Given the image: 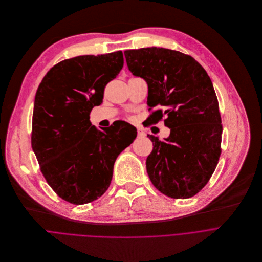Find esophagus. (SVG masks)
<instances>
[{
    "label": "esophagus",
    "mask_w": 262,
    "mask_h": 262,
    "mask_svg": "<svg viewBox=\"0 0 262 262\" xmlns=\"http://www.w3.org/2000/svg\"><path fill=\"white\" fill-rule=\"evenodd\" d=\"M137 134H138V136L139 137H142V136H144L145 134H144V132H143V129L142 128H137Z\"/></svg>",
    "instance_id": "esophagus-1"
}]
</instances>
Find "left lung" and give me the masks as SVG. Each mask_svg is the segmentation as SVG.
<instances>
[{"instance_id": "obj_1", "label": "left lung", "mask_w": 262, "mask_h": 262, "mask_svg": "<svg viewBox=\"0 0 262 262\" xmlns=\"http://www.w3.org/2000/svg\"><path fill=\"white\" fill-rule=\"evenodd\" d=\"M124 54L131 73L147 84V105L163 108L149 116V123L165 116L170 129L163 141L147 135L154 145L146 158L149 180L166 196L192 197L210 180L221 154V116L212 80L197 61L177 50L147 47Z\"/></svg>"}]
</instances>
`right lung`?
<instances>
[{
    "label": "right lung",
    "instance_id": "obj_1",
    "mask_svg": "<svg viewBox=\"0 0 262 262\" xmlns=\"http://www.w3.org/2000/svg\"><path fill=\"white\" fill-rule=\"evenodd\" d=\"M123 66L121 50L64 60L36 92L32 148L48 185L70 203L85 204L105 193L118 156L136 138V128L126 122L103 131L90 122L104 88Z\"/></svg>",
    "mask_w": 262,
    "mask_h": 262
}]
</instances>
